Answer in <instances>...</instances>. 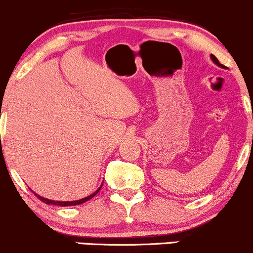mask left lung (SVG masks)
I'll list each match as a JSON object with an SVG mask.
<instances>
[{
  "label": "left lung",
  "instance_id": "1",
  "mask_svg": "<svg viewBox=\"0 0 253 253\" xmlns=\"http://www.w3.org/2000/svg\"><path fill=\"white\" fill-rule=\"evenodd\" d=\"M211 60L213 61V62L216 63V65H217V66H220V67H222V65H221V63H220V61H218L217 59H216V56H213V55H211Z\"/></svg>",
  "mask_w": 253,
  "mask_h": 253
}]
</instances>
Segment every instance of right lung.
I'll return each mask as SVG.
<instances>
[{
  "label": "right lung",
  "mask_w": 253,
  "mask_h": 253,
  "mask_svg": "<svg viewBox=\"0 0 253 253\" xmlns=\"http://www.w3.org/2000/svg\"><path fill=\"white\" fill-rule=\"evenodd\" d=\"M99 190H101V187H99L95 193L90 194V196H88V197H85V198L79 199V201H74V202H55V201H49V199L43 198V197L38 196V194H36V193L35 194H36V197H37L38 199H41V201L43 202V203H45V204H54V205H61V207H69V205H79V204L85 203V202H87L88 199H91V198H92V197H95L96 194L98 193Z\"/></svg>",
  "instance_id": "add662e5"
}]
</instances>
